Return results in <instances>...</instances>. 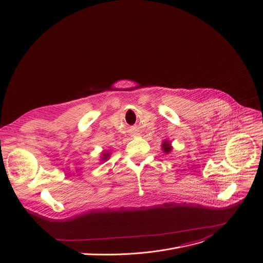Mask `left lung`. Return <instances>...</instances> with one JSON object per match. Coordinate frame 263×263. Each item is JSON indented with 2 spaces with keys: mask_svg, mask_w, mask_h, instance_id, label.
Segmentation results:
<instances>
[{
  "mask_svg": "<svg viewBox=\"0 0 263 263\" xmlns=\"http://www.w3.org/2000/svg\"><path fill=\"white\" fill-rule=\"evenodd\" d=\"M162 148L164 150V153H166V154H170V151L172 150V147H171L168 142H164L163 145H162Z\"/></svg>",
  "mask_w": 263,
  "mask_h": 263,
  "instance_id": "left-lung-1",
  "label": "left lung"
}]
</instances>
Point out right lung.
Here are the masks:
<instances>
[{
	"label": "right lung",
	"instance_id": "right-lung-1",
	"mask_svg": "<svg viewBox=\"0 0 263 263\" xmlns=\"http://www.w3.org/2000/svg\"><path fill=\"white\" fill-rule=\"evenodd\" d=\"M108 157H109V155H108V154H105V155L103 156L102 160H107V159H108Z\"/></svg>",
	"mask_w": 263,
	"mask_h": 263
}]
</instances>
